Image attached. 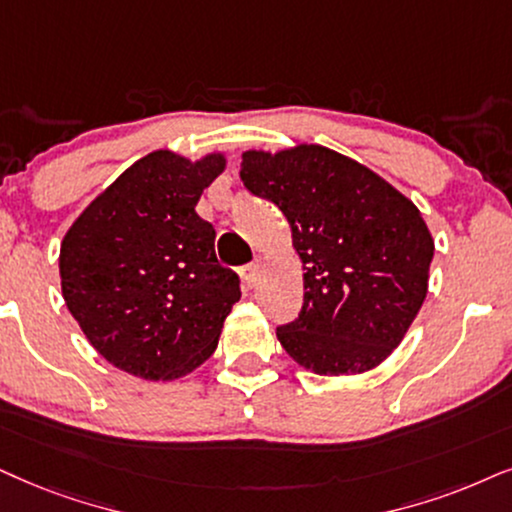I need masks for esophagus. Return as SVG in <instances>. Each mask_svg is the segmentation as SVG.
I'll return each instance as SVG.
<instances>
[{
    "label": "esophagus",
    "instance_id": "1",
    "mask_svg": "<svg viewBox=\"0 0 512 512\" xmlns=\"http://www.w3.org/2000/svg\"><path fill=\"white\" fill-rule=\"evenodd\" d=\"M241 276L245 281V286L252 288L257 283V278H260V262H250L245 264V267L241 269Z\"/></svg>",
    "mask_w": 512,
    "mask_h": 512
}]
</instances>
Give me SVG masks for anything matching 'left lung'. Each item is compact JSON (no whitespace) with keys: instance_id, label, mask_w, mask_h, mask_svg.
<instances>
[{"instance_id":"1","label":"left lung","mask_w":512,"mask_h":512,"mask_svg":"<svg viewBox=\"0 0 512 512\" xmlns=\"http://www.w3.org/2000/svg\"><path fill=\"white\" fill-rule=\"evenodd\" d=\"M245 189L293 229L304 302L276 328L297 364L364 373L390 357L428 293L435 243L409 198L368 167L323 146L243 153Z\"/></svg>"}]
</instances>
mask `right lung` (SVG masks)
<instances>
[{
  "instance_id": "obj_1",
  "label": "right lung",
  "mask_w": 512,
  "mask_h": 512,
  "mask_svg": "<svg viewBox=\"0 0 512 512\" xmlns=\"http://www.w3.org/2000/svg\"><path fill=\"white\" fill-rule=\"evenodd\" d=\"M222 170V155L189 163L148 153L63 238V300L96 352L122 371L172 380L215 352L241 278L217 262L215 226L196 203Z\"/></svg>"
}]
</instances>
